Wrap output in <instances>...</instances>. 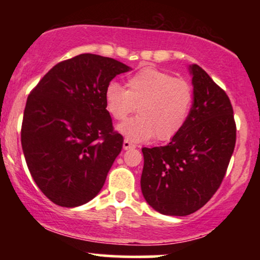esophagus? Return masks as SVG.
<instances>
[{"label": "esophagus", "mask_w": 260, "mask_h": 260, "mask_svg": "<svg viewBox=\"0 0 260 260\" xmlns=\"http://www.w3.org/2000/svg\"><path fill=\"white\" fill-rule=\"evenodd\" d=\"M123 148L125 149V150H127V149H134L135 148V145L131 143V142L129 141V140H124V142H123Z\"/></svg>", "instance_id": "34e87169"}]
</instances>
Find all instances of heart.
<instances>
[{
	"label": "heart",
	"instance_id": "b5f03b06",
	"mask_svg": "<svg viewBox=\"0 0 260 260\" xmlns=\"http://www.w3.org/2000/svg\"><path fill=\"white\" fill-rule=\"evenodd\" d=\"M105 109L115 120H125L137 106L138 116L117 126L133 142L169 141L189 116L193 90L187 80L155 67H144L127 78L125 87L111 81L104 92Z\"/></svg>",
	"mask_w": 260,
	"mask_h": 260
}]
</instances>
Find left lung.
Masks as SVG:
<instances>
[{
  "label": "left lung",
  "mask_w": 260,
  "mask_h": 260,
  "mask_svg": "<svg viewBox=\"0 0 260 260\" xmlns=\"http://www.w3.org/2000/svg\"><path fill=\"white\" fill-rule=\"evenodd\" d=\"M193 105L182 130L165 147L143 148L141 189L165 215H189L221 184L236 145L229 95L197 63L189 66Z\"/></svg>",
  "instance_id": "left-lung-1"
}]
</instances>
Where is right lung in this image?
Here are the masks:
<instances>
[{
    "mask_svg": "<svg viewBox=\"0 0 260 260\" xmlns=\"http://www.w3.org/2000/svg\"><path fill=\"white\" fill-rule=\"evenodd\" d=\"M130 70L85 53L56 63L28 95L21 127L24 158L35 183L55 205L81 206L104 186L123 147L104 92Z\"/></svg>",
    "mask_w": 260,
    "mask_h": 260,
    "instance_id": "add662e5",
    "label": "right lung"
}]
</instances>
